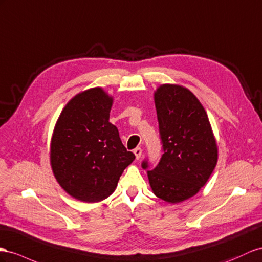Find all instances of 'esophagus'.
<instances>
[{
	"label": "esophagus",
	"instance_id": "1",
	"mask_svg": "<svg viewBox=\"0 0 262 262\" xmlns=\"http://www.w3.org/2000/svg\"><path fill=\"white\" fill-rule=\"evenodd\" d=\"M134 154H135L136 156V159H139L140 157H142V154H143V150L142 148H139V147H137V148L134 149Z\"/></svg>",
	"mask_w": 262,
	"mask_h": 262
}]
</instances>
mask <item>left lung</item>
I'll list each match as a JSON object with an SVG mask.
<instances>
[{
  "mask_svg": "<svg viewBox=\"0 0 262 262\" xmlns=\"http://www.w3.org/2000/svg\"><path fill=\"white\" fill-rule=\"evenodd\" d=\"M164 154L147 172L154 195L178 204L197 195L218 162V146L209 118L190 90L162 84L154 92ZM147 162L143 168H147Z\"/></svg>",
  "mask_w": 262,
  "mask_h": 262,
  "instance_id": "left-lung-1",
  "label": "left lung"
}]
</instances>
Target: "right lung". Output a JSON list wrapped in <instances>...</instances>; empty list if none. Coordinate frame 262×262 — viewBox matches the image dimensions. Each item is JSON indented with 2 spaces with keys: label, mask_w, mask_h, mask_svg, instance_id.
Wrapping results in <instances>:
<instances>
[{
  "label": "right lung",
  "mask_w": 262,
  "mask_h": 262,
  "mask_svg": "<svg viewBox=\"0 0 262 262\" xmlns=\"http://www.w3.org/2000/svg\"><path fill=\"white\" fill-rule=\"evenodd\" d=\"M114 97L93 87L69 100L56 120L50 163L58 185L84 203H99L115 191L135 155L127 151L110 123Z\"/></svg>",
  "instance_id": "right-lung-1"
}]
</instances>
